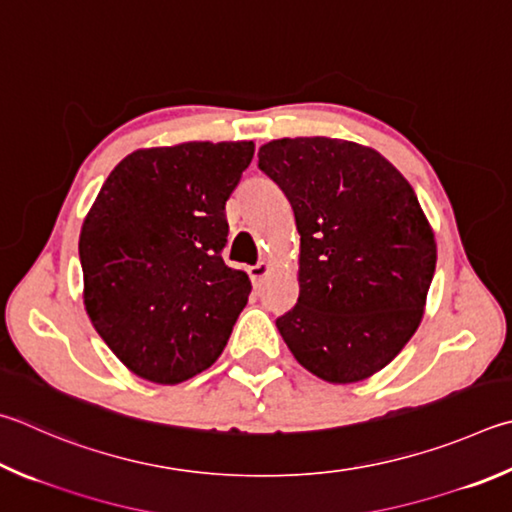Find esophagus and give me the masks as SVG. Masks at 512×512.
Returning <instances> with one entry per match:
<instances>
[{"label":"esophagus","instance_id":"34e87169","mask_svg":"<svg viewBox=\"0 0 512 512\" xmlns=\"http://www.w3.org/2000/svg\"><path fill=\"white\" fill-rule=\"evenodd\" d=\"M268 271H271V264H268V262H257L255 266L248 268V275H250V280H253V284H259L268 275Z\"/></svg>","mask_w":512,"mask_h":512}]
</instances>
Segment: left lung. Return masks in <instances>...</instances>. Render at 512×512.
<instances>
[{"label":"left lung","mask_w":512,"mask_h":512,"mask_svg":"<svg viewBox=\"0 0 512 512\" xmlns=\"http://www.w3.org/2000/svg\"><path fill=\"white\" fill-rule=\"evenodd\" d=\"M257 156L300 232V297L275 322L286 347L333 385L374 376L421 324L436 268L414 188L383 154L340 138H280Z\"/></svg>","instance_id":"8db88e82"}]
</instances>
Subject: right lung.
<instances>
[{
    "label": "right lung",
    "mask_w": 512,
    "mask_h": 512,
    "mask_svg": "<svg viewBox=\"0 0 512 512\" xmlns=\"http://www.w3.org/2000/svg\"><path fill=\"white\" fill-rule=\"evenodd\" d=\"M253 141L136 150L102 185L80 230L85 309L123 365L176 385L215 362L250 280L230 268L226 201Z\"/></svg>",
    "instance_id": "1"
}]
</instances>
